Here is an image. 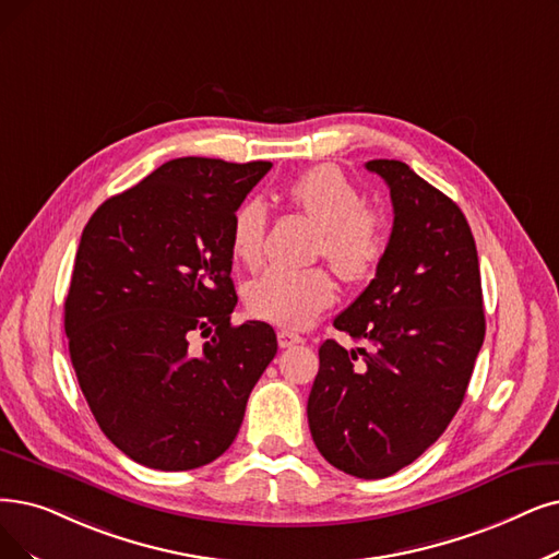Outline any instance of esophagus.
<instances>
[{
  "label": "esophagus",
  "mask_w": 559,
  "mask_h": 559,
  "mask_svg": "<svg viewBox=\"0 0 559 559\" xmlns=\"http://www.w3.org/2000/svg\"><path fill=\"white\" fill-rule=\"evenodd\" d=\"M300 342H302V337H300V334H296V332H288V330H280L277 332L280 348H292V346H296Z\"/></svg>",
  "instance_id": "34e87169"
}]
</instances>
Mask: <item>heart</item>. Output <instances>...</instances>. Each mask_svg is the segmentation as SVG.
Wrapping results in <instances>:
<instances>
[{"instance_id": "heart-1", "label": "heart", "mask_w": 559, "mask_h": 559, "mask_svg": "<svg viewBox=\"0 0 559 559\" xmlns=\"http://www.w3.org/2000/svg\"><path fill=\"white\" fill-rule=\"evenodd\" d=\"M286 197L296 209L321 227L319 254L348 282L373 273L388 240L385 215L360 204V190L337 165H317L286 186ZM265 206L257 199L245 202L231 219V254L257 267L265 254ZM337 296V286L323 267L273 265L245 286V302L259 319L286 328H302L314 321Z\"/></svg>"}]
</instances>
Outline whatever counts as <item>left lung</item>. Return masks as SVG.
Returning <instances> with one entry per match:
<instances>
[{"label": "left lung", "mask_w": 559, "mask_h": 559, "mask_svg": "<svg viewBox=\"0 0 559 559\" xmlns=\"http://www.w3.org/2000/svg\"><path fill=\"white\" fill-rule=\"evenodd\" d=\"M390 188L394 225L376 277L334 328L369 348H319L309 431L328 463L383 479L427 452L463 404L484 344L475 238L461 209L401 160L365 165Z\"/></svg>", "instance_id": "1"}]
</instances>
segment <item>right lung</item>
<instances>
[{"label":"right lung","mask_w":559,"mask_h":559,"mask_svg":"<svg viewBox=\"0 0 559 559\" xmlns=\"http://www.w3.org/2000/svg\"><path fill=\"white\" fill-rule=\"evenodd\" d=\"M271 167L169 160L82 231L63 317L71 362L103 433L153 471L225 454L277 353L267 323L231 325V219Z\"/></svg>","instance_id":"add662e5"}]
</instances>
